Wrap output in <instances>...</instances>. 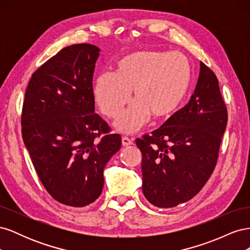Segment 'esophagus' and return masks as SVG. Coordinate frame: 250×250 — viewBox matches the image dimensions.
<instances>
[{"label":"esophagus","instance_id":"esophagus-1","mask_svg":"<svg viewBox=\"0 0 250 250\" xmlns=\"http://www.w3.org/2000/svg\"><path fill=\"white\" fill-rule=\"evenodd\" d=\"M122 145H123L124 147H126V146H129V145H132V141H131L129 138L123 137V138H122Z\"/></svg>","mask_w":250,"mask_h":250}]
</instances>
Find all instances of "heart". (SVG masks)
<instances>
[{
	"label": "heart",
	"instance_id": "1",
	"mask_svg": "<svg viewBox=\"0 0 250 250\" xmlns=\"http://www.w3.org/2000/svg\"><path fill=\"white\" fill-rule=\"evenodd\" d=\"M192 67L180 53L137 51L124 56L116 74L102 73L95 80L94 97L100 110L116 118L131 99L135 101L116 121L120 132L133 133L145 125L150 116L170 118L188 93Z\"/></svg>",
	"mask_w": 250,
	"mask_h": 250
}]
</instances>
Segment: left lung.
<instances>
[{"label":"left lung","instance_id":"1","mask_svg":"<svg viewBox=\"0 0 250 250\" xmlns=\"http://www.w3.org/2000/svg\"><path fill=\"white\" fill-rule=\"evenodd\" d=\"M228 110L214 72L200 62L190 101L158 129L137 139L142 152L143 193L153 206L176 207L206 185L218 160Z\"/></svg>","mask_w":250,"mask_h":250}]
</instances>
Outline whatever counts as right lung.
<instances>
[{
    "label": "right lung",
    "instance_id": "right-lung-1",
    "mask_svg": "<svg viewBox=\"0 0 250 250\" xmlns=\"http://www.w3.org/2000/svg\"><path fill=\"white\" fill-rule=\"evenodd\" d=\"M100 49L60 50L37 69L26 89L21 135L34 169L53 198L82 208L102 193L103 170L121 135L95 113L93 76Z\"/></svg>",
    "mask_w": 250,
    "mask_h": 250
}]
</instances>
